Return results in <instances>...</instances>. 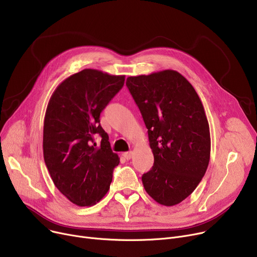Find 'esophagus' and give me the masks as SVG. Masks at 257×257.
<instances>
[{
  "mask_svg": "<svg viewBox=\"0 0 257 257\" xmlns=\"http://www.w3.org/2000/svg\"><path fill=\"white\" fill-rule=\"evenodd\" d=\"M123 156H124L125 159L129 160V159H131V157L133 156V153H132V152H125V153H123Z\"/></svg>",
  "mask_w": 257,
  "mask_h": 257,
  "instance_id": "esophagus-1",
  "label": "esophagus"
}]
</instances>
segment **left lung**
Returning a JSON list of instances; mask_svg holds the SVG:
<instances>
[{
    "instance_id": "8db88e82",
    "label": "left lung",
    "mask_w": 257,
    "mask_h": 257,
    "mask_svg": "<svg viewBox=\"0 0 257 257\" xmlns=\"http://www.w3.org/2000/svg\"><path fill=\"white\" fill-rule=\"evenodd\" d=\"M126 85L154 155L152 169L142 176L145 190L161 205H176L195 191L209 164L204 107L193 85L173 70L128 77Z\"/></svg>"
}]
</instances>
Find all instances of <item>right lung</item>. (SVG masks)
Returning <instances> with one entry per match:
<instances>
[{
    "label": "right lung",
    "instance_id": "right-lung-1",
    "mask_svg": "<svg viewBox=\"0 0 257 257\" xmlns=\"http://www.w3.org/2000/svg\"><path fill=\"white\" fill-rule=\"evenodd\" d=\"M125 76L85 69L53 92L44 123V158L59 192L78 206L96 204L119 164L100 125V114L124 86ZM101 138L99 145L94 142Z\"/></svg>",
    "mask_w": 257,
    "mask_h": 257
}]
</instances>
